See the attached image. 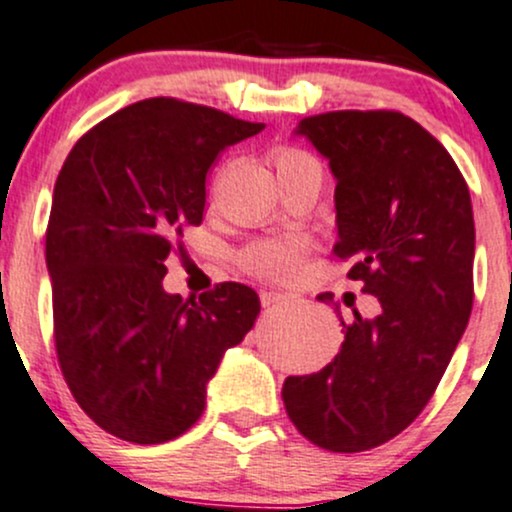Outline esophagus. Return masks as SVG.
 <instances>
[{"label": "esophagus", "mask_w": 512, "mask_h": 512, "mask_svg": "<svg viewBox=\"0 0 512 512\" xmlns=\"http://www.w3.org/2000/svg\"><path fill=\"white\" fill-rule=\"evenodd\" d=\"M286 299H289V296L282 294V291H262V294H260V301H262V306H265V308L274 306V303H282Z\"/></svg>", "instance_id": "1"}]
</instances>
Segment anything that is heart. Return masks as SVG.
<instances>
[{"mask_svg": "<svg viewBox=\"0 0 512 512\" xmlns=\"http://www.w3.org/2000/svg\"><path fill=\"white\" fill-rule=\"evenodd\" d=\"M274 172H277L279 182L299 174H320L318 160L306 150L296 148V145H277L269 155ZM308 245L299 238L289 240H257V243L247 245L240 252V265L245 272L255 274V277L267 279V282H289L296 277L303 260H306Z\"/></svg>", "mask_w": 512, "mask_h": 512, "instance_id": "1", "label": "heart"}]
</instances>
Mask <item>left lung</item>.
<instances>
[{
  "label": "left lung",
  "instance_id": "1",
  "mask_svg": "<svg viewBox=\"0 0 512 512\" xmlns=\"http://www.w3.org/2000/svg\"><path fill=\"white\" fill-rule=\"evenodd\" d=\"M338 187L347 277L379 299L376 318L345 323L338 357L289 376L291 423L328 452H364L418 418L445 374L474 303V211L445 145L398 111H328L301 119ZM328 301L330 294H320Z\"/></svg>",
  "mask_w": 512,
  "mask_h": 512
}]
</instances>
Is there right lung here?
Segmentation results:
<instances>
[{
  "label": "right lung",
  "instance_id": "add662e5",
  "mask_svg": "<svg viewBox=\"0 0 512 512\" xmlns=\"http://www.w3.org/2000/svg\"><path fill=\"white\" fill-rule=\"evenodd\" d=\"M262 128L143 99L89 128L58 174L46 233L55 352L82 411L121 440L160 445L192 428L223 352L260 316L245 284L184 301L162 279L184 228L204 221L209 167Z\"/></svg>",
  "mask_w": 512,
  "mask_h": 512
}]
</instances>
